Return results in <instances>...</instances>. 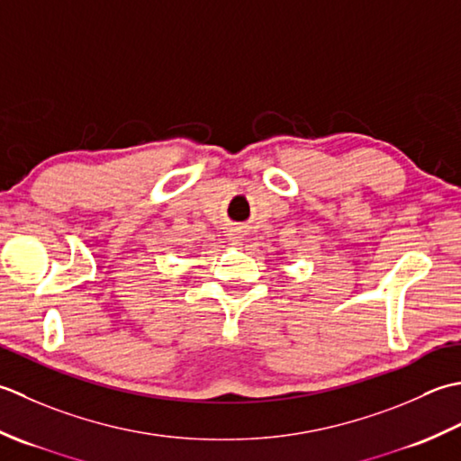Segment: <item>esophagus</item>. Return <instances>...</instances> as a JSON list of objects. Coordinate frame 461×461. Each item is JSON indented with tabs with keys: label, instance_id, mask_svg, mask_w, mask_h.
<instances>
[{
	"label": "esophagus",
	"instance_id": "1",
	"mask_svg": "<svg viewBox=\"0 0 461 461\" xmlns=\"http://www.w3.org/2000/svg\"><path fill=\"white\" fill-rule=\"evenodd\" d=\"M227 237H229L230 247H240L242 240H244V234H242L240 229H230Z\"/></svg>",
	"mask_w": 461,
	"mask_h": 461
}]
</instances>
